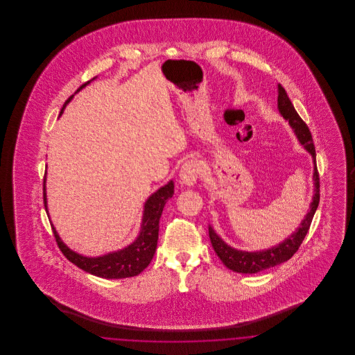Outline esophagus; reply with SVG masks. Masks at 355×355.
<instances>
[{"label": "esophagus", "mask_w": 355, "mask_h": 355, "mask_svg": "<svg viewBox=\"0 0 355 355\" xmlns=\"http://www.w3.org/2000/svg\"><path fill=\"white\" fill-rule=\"evenodd\" d=\"M200 171H201L200 164L194 159H189L182 165L181 171H180V177L186 185H194L200 177Z\"/></svg>", "instance_id": "1"}]
</instances>
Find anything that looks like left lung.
Here are the masks:
<instances>
[{"label":"left lung","mask_w":355,"mask_h":355,"mask_svg":"<svg viewBox=\"0 0 355 355\" xmlns=\"http://www.w3.org/2000/svg\"><path fill=\"white\" fill-rule=\"evenodd\" d=\"M278 109L285 119L288 121L291 128L294 129L300 142L304 145L306 150H309L313 155V159L315 164L314 165V175H313L314 186H315L313 202L310 206V211L306 214L304 220L301 223V227H298V230L293 236H288L286 241L282 242L281 245L269 249V250H263V252L249 253V252L236 250V249L227 246L220 236L214 233V230L211 227H209V236H210V242H211L214 252L220 257V261L223 262V265L226 268H229L230 270L236 271V272L254 274V272L269 269V268H272L275 265H279L287 259H290L294 254L298 252L301 243L304 242V236L310 229L311 220H313V217H314L315 210L320 203V173L317 169L315 146L313 142V135L310 133V129L306 125V122L300 117V114L294 109L293 103L287 96L285 87L281 84L278 85Z\"/></svg>","instance_id":"1"}]
</instances>
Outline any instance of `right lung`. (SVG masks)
<instances>
[{
	"instance_id": "add662e5",
	"label": "right lung",
	"mask_w": 355,
	"mask_h": 355,
	"mask_svg": "<svg viewBox=\"0 0 355 355\" xmlns=\"http://www.w3.org/2000/svg\"><path fill=\"white\" fill-rule=\"evenodd\" d=\"M90 81L85 83L78 87L83 89L85 85ZM77 90V92H78ZM64 103L60 114H62L67 103ZM174 194V184L170 181L168 185L161 187L157 193H154L152 197L145 203V213L142 220V229L139 236L135 239L130 246L125 248L123 250H119L117 253L106 254L98 258H87L80 254L74 253L64 245V242L60 239L55 229H53V234L55 238V242L62 254L68 258L71 263L78 266L80 269L90 272L93 275L107 278V279H117V278H129L135 277L152 261L153 255L157 249V241H158V229H159V220L164 210L165 203L173 197ZM44 203L46 209V193H45V177H44Z\"/></svg>"
}]
</instances>
